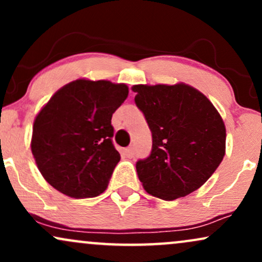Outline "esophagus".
Returning <instances> with one entry per match:
<instances>
[{"mask_svg":"<svg viewBox=\"0 0 262 262\" xmlns=\"http://www.w3.org/2000/svg\"><path fill=\"white\" fill-rule=\"evenodd\" d=\"M124 155L127 156V158H133L134 156V149L132 148H127V149H124Z\"/></svg>","mask_w":262,"mask_h":262,"instance_id":"obj_1","label":"esophagus"}]
</instances>
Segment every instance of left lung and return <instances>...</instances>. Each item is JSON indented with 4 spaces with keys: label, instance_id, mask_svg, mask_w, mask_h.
<instances>
[{
    "label": "left lung",
    "instance_id": "8db88e82",
    "mask_svg": "<svg viewBox=\"0 0 262 262\" xmlns=\"http://www.w3.org/2000/svg\"><path fill=\"white\" fill-rule=\"evenodd\" d=\"M132 90L152 135L151 152L137 162L144 189L165 201L187 196L223 160L227 133L221 114L202 92L182 82Z\"/></svg>",
    "mask_w": 262,
    "mask_h": 262
}]
</instances>
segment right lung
<instances>
[{"label":"right lung","instance_id":"1","mask_svg":"<svg viewBox=\"0 0 262 262\" xmlns=\"http://www.w3.org/2000/svg\"><path fill=\"white\" fill-rule=\"evenodd\" d=\"M128 92L124 83L80 79L54 93L35 117L31 141L45 181L73 198L104 192L121 160L111 119Z\"/></svg>","mask_w":262,"mask_h":262}]
</instances>
